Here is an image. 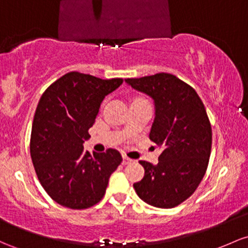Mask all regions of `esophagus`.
Segmentation results:
<instances>
[{
  "label": "esophagus",
  "mask_w": 248,
  "mask_h": 248,
  "mask_svg": "<svg viewBox=\"0 0 248 248\" xmlns=\"http://www.w3.org/2000/svg\"><path fill=\"white\" fill-rule=\"evenodd\" d=\"M133 161H134L133 159H129V157L126 156V155H122V164L124 165H129V164H132Z\"/></svg>",
  "instance_id": "obj_1"
}]
</instances>
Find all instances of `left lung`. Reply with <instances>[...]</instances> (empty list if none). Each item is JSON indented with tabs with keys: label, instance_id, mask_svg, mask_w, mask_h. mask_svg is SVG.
Returning <instances> with one entry per match:
<instances>
[{
	"label": "left lung",
	"instance_id": "1",
	"mask_svg": "<svg viewBox=\"0 0 248 248\" xmlns=\"http://www.w3.org/2000/svg\"><path fill=\"white\" fill-rule=\"evenodd\" d=\"M124 81L153 99L149 139L162 148L156 165L140 161L145 176L133 187L148 205L173 208L195 192L207 170L212 128L205 106L192 87L172 74Z\"/></svg>",
	"mask_w": 248,
	"mask_h": 248
}]
</instances>
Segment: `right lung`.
I'll return each instance as SVG.
<instances>
[{
    "label": "right lung",
    "mask_w": 248,
    "mask_h": 248,
    "mask_svg": "<svg viewBox=\"0 0 248 248\" xmlns=\"http://www.w3.org/2000/svg\"><path fill=\"white\" fill-rule=\"evenodd\" d=\"M122 82L70 72L41 96L31 127V161L42 187L59 205L72 209L96 205L121 164L116 149L91 154L83 143L103 99Z\"/></svg>",
    "instance_id": "right-lung-1"
}]
</instances>
